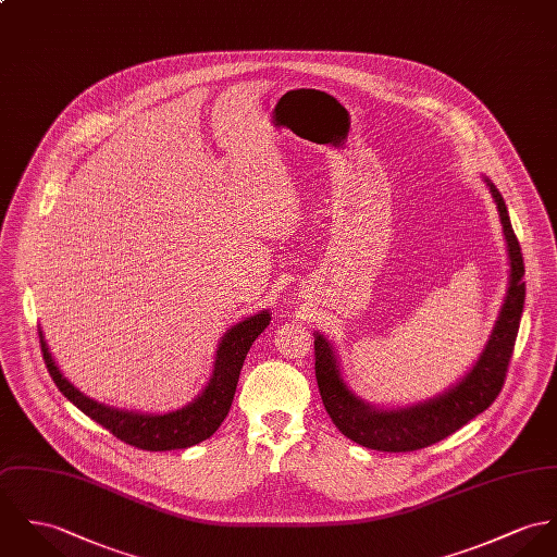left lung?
I'll use <instances>...</instances> for the list:
<instances>
[{"mask_svg": "<svg viewBox=\"0 0 557 557\" xmlns=\"http://www.w3.org/2000/svg\"><path fill=\"white\" fill-rule=\"evenodd\" d=\"M503 223L508 255V287L492 334L472 368L445 392L406 406H374L359 398L345 381L334 345L314 332V374L321 400L334 425L357 445L374 451L405 454L430 447L457 432L498 398L525 300L523 257L510 225L505 198L483 176Z\"/></svg>", "mask_w": 557, "mask_h": 557, "instance_id": "8db88e82", "label": "left lung"}]
</instances>
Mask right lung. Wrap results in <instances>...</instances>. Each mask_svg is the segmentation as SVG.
Here are the masks:
<instances>
[{
    "mask_svg": "<svg viewBox=\"0 0 557 557\" xmlns=\"http://www.w3.org/2000/svg\"><path fill=\"white\" fill-rule=\"evenodd\" d=\"M270 321L272 312L259 310L234 323L219 341L212 361V374L202 392L189 405L161 414L114 408L89 398L61 372L49 351L42 330L40 345L54 385L72 405L81 408L87 417L100 423L101 428H106L132 447H138L143 451H172L194 447L219 430L234 403L245 357L249 354L255 338L270 325Z\"/></svg>",
    "mask_w": 557,
    "mask_h": 557,
    "instance_id": "1",
    "label": "right lung"
}]
</instances>
